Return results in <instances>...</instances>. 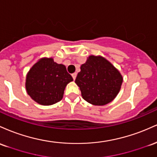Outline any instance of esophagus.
<instances>
[{
  "mask_svg": "<svg viewBox=\"0 0 157 157\" xmlns=\"http://www.w3.org/2000/svg\"><path fill=\"white\" fill-rule=\"evenodd\" d=\"M76 75H77L76 73H74L72 74V77H73V78L74 79V80H75V78H76Z\"/></svg>",
  "mask_w": 157,
  "mask_h": 157,
  "instance_id": "obj_1",
  "label": "esophagus"
}]
</instances>
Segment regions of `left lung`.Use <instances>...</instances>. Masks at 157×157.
Instances as JSON below:
<instances>
[{
    "label": "left lung",
    "instance_id": "1",
    "mask_svg": "<svg viewBox=\"0 0 157 157\" xmlns=\"http://www.w3.org/2000/svg\"><path fill=\"white\" fill-rule=\"evenodd\" d=\"M123 78L110 61L101 56H90L81 66L75 82L82 96L93 105H105L111 102L121 89Z\"/></svg>",
    "mask_w": 157,
    "mask_h": 157
}]
</instances>
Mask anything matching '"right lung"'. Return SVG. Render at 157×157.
<instances>
[{
  "label": "right lung",
  "mask_w": 157,
  "mask_h": 157,
  "mask_svg": "<svg viewBox=\"0 0 157 157\" xmlns=\"http://www.w3.org/2000/svg\"><path fill=\"white\" fill-rule=\"evenodd\" d=\"M73 80L64 64H57L52 58H43L28 72L26 90L37 103L52 105L62 99L65 87Z\"/></svg>",
  "instance_id": "right-lung-1"
}]
</instances>
